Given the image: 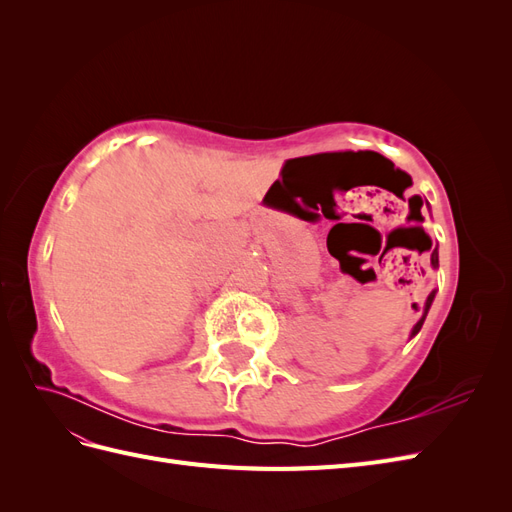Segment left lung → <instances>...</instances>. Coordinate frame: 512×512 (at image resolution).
I'll return each instance as SVG.
<instances>
[{"mask_svg": "<svg viewBox=\"0 0 512 512\" xmlns=\"http://www.w3.org/2000/svg\"><path fill=\"white\" fill-rule=\"evenodd\" d=\"M416 198H418V203H421V207L425 205L427 209H429V203H427V200L425 198H421V196H418V194H414ZM425 220V218H423ZM429 247H431V239H429ZM438 265H440V262H438V245H433V252H431V269H438ZM436 292L438 290H431L429 292V297H427V301H425V307H423V314H421V320H418L416 324H414V329H412V333H410V339L418 333V331H421V327H423V322H425V318H427V314H429V307H431V303H433V299H436ZM414 309H416V312H418V305L414 303L412 305Z\"/></svg>", "mask_w": 512, "mask_h": 512, "instance_id": "8db88e82", "label": "left lung"}]
</instances>
